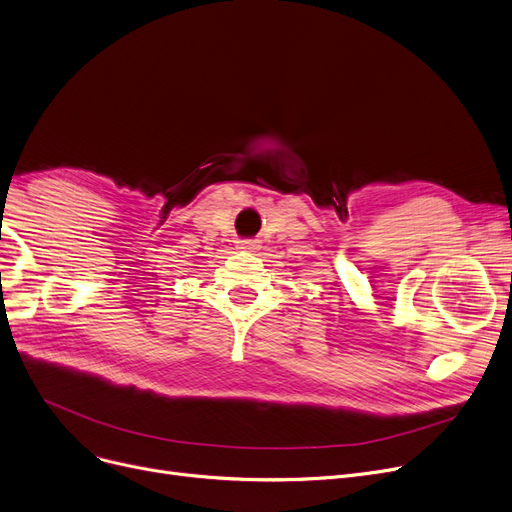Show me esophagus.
Returning a JSON list of instances; mask_svg holds the SVG:
<instances>
[{
	"mask_svg": "<svg viewBox=\"0 0 512 512\" xmlns=\"http://www.w3.org/2000/svg\"><path fill=\"white\" fill-rule=\"evenodd\" d=\"M259 247V244L255 240H240L238 242V249H244V251H255Z\"/></svg>",
	"mask_w": 512,
	"mask_h": 512,
	"instance_id": "1",
	"label": "esophagus"
}]
</instances>
